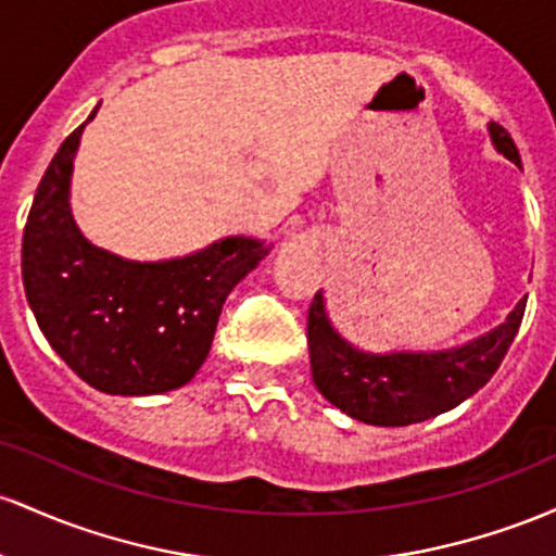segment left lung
I'll return each instance as SVG.
<instances>
[{"label": "left lung", "mask_w": 556, "mask_h": 556, "mask_svg": "<svg viewBox=\"0 0 556 556\" xmlns=\"http://www.w3.org/2000/svg\"><path fill=\"white\" fill-rule=\"evenodd\" d=\"M489 136L498 154L522 167L520 152L507 130L489 123ZM526 302L528 296H522L507 320L463 346L433 352H367L336 330L320 289L307 315L312 380L333 407L367 426L399 428L430 420L489 383L515 341Z\"/></svg>", "instance_id": "obj_1"}]
</instances>
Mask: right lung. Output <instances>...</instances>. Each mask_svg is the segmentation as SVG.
<instances>
[{"label":"right lung","mask_w":556,"mask_h":556,"mask_svg":"<svg viewBox=\"0 0 556 556\" xmlns=\"http://www.w3.org/2000/svg\"><path fill=\"white\" fill-rule=\"evenodd\" d=\"M97 110L62 141L36 189L23 230V286L43 339L91 389L165 394L197 376L228 294L273 244L226 236L157 262L91 244L73 217L71 178Z\"/></svg>","instance_id":"add662e5"}]
</instances>
